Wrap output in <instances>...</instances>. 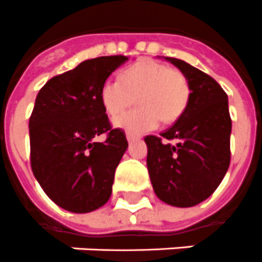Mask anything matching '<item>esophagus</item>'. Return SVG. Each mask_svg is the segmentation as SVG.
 <instances>
[{
	"instance_id": "esophagus-1",
	"label": "esophagus",
	"mask_w": 262,
	"mask_h": 262,
	"mask_svg": "<svg viewBox=\"0 0 262 262\" xmlns=\"http://www.w3.org/2000/svg\"><path fill=\"white\" fill-rule=\"evenodd\" d=\"M125 135H127V139H128V142H134L135 139H137V137H135L134 134L129 133V131H127V134H125Z\"/></svg>"
}]
</instances>
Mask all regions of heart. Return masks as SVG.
<instances>
[{
    "mask_svg": "<svg viewBox=\"0 0 262 262\" xmlns=\"http://www.w3.org/2000/svg\"><path fill=\"white\" fill-rule=\"evenodd\" d=\"M119 77L102 83L100 97L111 116L133 105L138 97L142 105L115 119V124L131 134L147 133L161 120H177L187 108L189 83L180 70L143 59L123 69Z\"/></svg>",
    "mask_w": 262,
    "mask_h": 262,
    "instance_id": "obj_1",
    "label": "heart"
}]
</instances>
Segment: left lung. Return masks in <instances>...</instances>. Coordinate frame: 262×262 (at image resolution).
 <instances>
[{"mask_svg":"<svg viewBox=\"0 0 262 262\" xmlns=\"http://www.w3.org/2000/svg\"><path fill=\"white\" fill-rule=\"evenodd\" d=\"M189 83L184 114L170 128L147 135V169L154 192L174 207L196 206L214 193L229 169L231 118L227 95L202 70L166 56ZM170 140H176L171 145Z\"/></svg>","mask_w":262,"mask_h":262,"instance_id":"left-lung-1","label":"left lung"}]
</instances>
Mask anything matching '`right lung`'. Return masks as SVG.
Returning <instances> with one entry per match:
<instances>
[{
    "mask_svg": "<svg viewBox=\"0 0 262 262\" xmlns=\"http://www.w3.org/2000/svg\"><path fill=\"white\" fill-rule=\"evenodd\" d=\"M128 56H98L52 77L41 88L29 118L31 167L52 202L77 214L104 206L115 170L128 147L112 128L100 91ZM104 133V142L93 138Z\"/></svg>",
    "mask_w": 262,
    "mask_h": 262,
    "instance_id": "1",
    "label": "right lung"
}]
</instances>
